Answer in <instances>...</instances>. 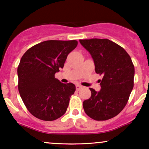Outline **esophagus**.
<instances>
[{
	"label": "esophagus",
	"mask_w": 149,
	"mask_h": 149,
	"mask_svg": "<svg viewBox=\"0 0 149 149\" xmlns=\"http://www.w3.org/2000/svg\"><path fill=\"white\" fill-rule=\"evenodd\" d=\"M76 90H78H78H80V89L82 88V86H81V85H77L76 86Z\"/></svg>",
	"instance_id": "esophagus-1"
}]
</instances>
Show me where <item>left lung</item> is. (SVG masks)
<instances>
[{
    "instance_id": "1",
    "label": "left lung",
    "mask_w": 149,
    "mask_h": 149,
    "mask_svg": "<svg viewBox=\"0 0 149 149\" xmlns=\"http://www.w3.org/2000/svg\"><path fill=\"white\" fill-rule=\"evenodd\" d=\"M80 42L93 58L96 73L103 76L100 91L90 88L91 97L83 102L85 113L95 120L112 118L125 107L134 87V66L131 57L109 39H85Z\"/></svg>"
}]
</instances>
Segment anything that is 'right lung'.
<instances>
[{"instance_id":"add662e5","label":"right lung","mask_w":149,"mask_h":149,"mask_svg":"<svg viewBox=\"0 0 149 149\" xmlns=\"http://www.w3.org/2000/svg\"><path fill=\"white\" fill-rule=\"evenodd\" d=\"M77 45L76 40H46L22 56L17 68L18 90L27 110L37 118L52 121L67 110L76 86L61 83L54 74Z\"/></svg>"}]
</instances>
